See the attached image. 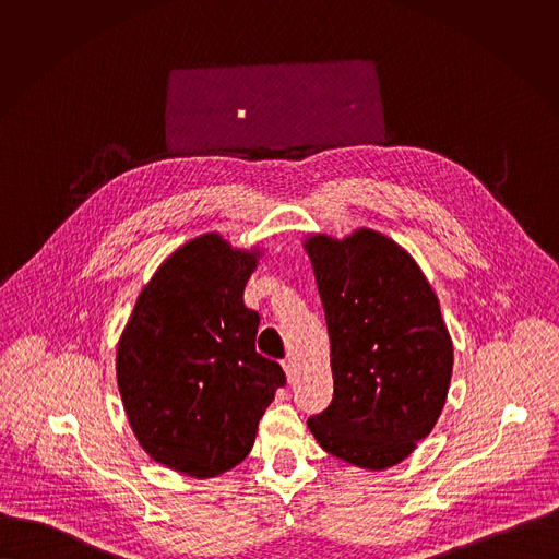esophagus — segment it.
Returning a JSON list of instances; mask_svg holds the SVG:
<instances>
[{
    "label": "esophagus",
    "mask_w": 559,
    "mask_h": 559,
    "mask_svg": "<svg viewBox=\"0 0 559 559\" xmlns=\"http://www.w3.org/2000/svg\"><path fill=\"white\" fill-rule=\"evenodd\" d=\"M282 366H284V370H286L288 381L293 383V381H295V374H297V366H295V361L288 357V359H284V361H282Z\"/></svg>",
    "instance_id": "obj_1"
}]
</instances>
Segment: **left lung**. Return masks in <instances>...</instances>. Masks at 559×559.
Here are the masks:
<instances>
[{
    "mask_svg": "<svg viewBox=\"0 0 559 559\" xmlns=\"http://www.w3.org/2000/svg\"><path fill=\"white\" fill-rule=\"evenodd\" d=\"M331 340L333 399L308 419L320 448L364 469L399 465L435 428L454 366L439 301L394 240H306Z\"/></svg>",
    "mask_w": 559,
    "mask_h": 559,
    "instance_id": "obj_1",
    "label": "left lung"
}]
</instances>
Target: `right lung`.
I'll list each match as a JSON object with an SVG mask.
<instances>
[{"label":"right lung","instance_id":"1","mask_svg":"<svg viewBox=\"0 0 559 559\" xmlns=\"http://www.w3.org/2000/svg\"><path fill=\"white\" fill-rule=\"evenodd\" d=\"M255 253L204 235L176 249L118 342L116 374L140 445L193 478L219 476L249 454L282 366L255 350L260 314L242 304Z\"/></svg>","mask_w":559,"mask_h":559}]
</instances>
